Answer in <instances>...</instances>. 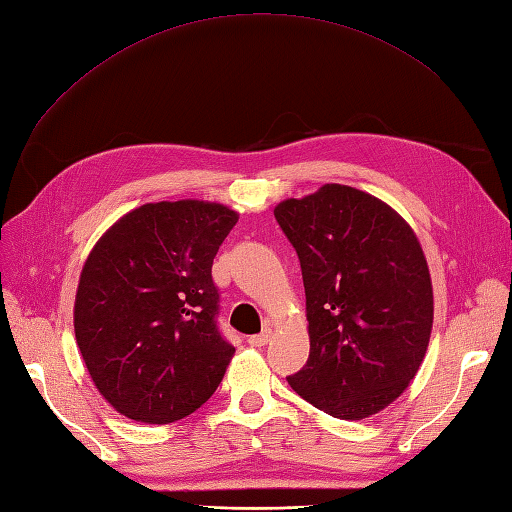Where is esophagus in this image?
<instances>
[{
    "mask_svg": "<svg viewBox=\"0 0 512 512\" xmlns=\"http://www.w3.org/2000/svg\"><path fill=\"white\" fill-rule=\"evenodd\" d=\"M271 337H273V331H262L260 335H252L250 339H247V344L254 348H262L271 342Z\"/></svg>",
    "mask_w": 512,
    "mask_h": 512,
    "instance_id": "34e87169",
    "label": "esophagus"
}]
</instances>
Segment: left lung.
Returning a JSON list of instances; mask_svg holds the SVG:
<instances>
[{
  "mask_svg": "<svg viewBox=\"0 0 512 512\" xmlns=\"http://www.w3.org/2000/svg\"><path fill=\"white\" fill-rule=\"evenodd\" d=\"M275 220L301 260L309 359L288 384L344 421L378 414L408 389L433 324L429 267L414 230L380 198L324 183Z\"/></svg>",
  "mask_w": 512,
  "mask_h": 512,
  "instance_id": "1",
  "label": "left lung"
}]
</instances>
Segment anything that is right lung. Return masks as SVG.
<instances>
[{"label": "right lung", "instance_id": "add662e5", "mask_svg": "<svg viewBox=\"0 0 512 512\" xmlns=\"http://www.w3.org/2000/svg\"><path fill=\"white\" fill-rule=\"evenodd\" d=\"M237 220L207 200L147 203L89 252L74 301L76 344L119 414L175 423L218 389L235 348L215 324L211 267Z\"/></svg>", "mask_w": 512, "mask_h": 512}]
</instances>
